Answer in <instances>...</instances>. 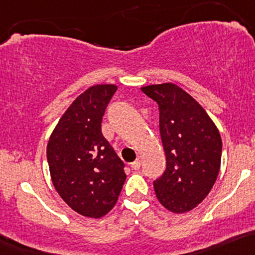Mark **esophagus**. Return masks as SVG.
I'll return each instance as SVG.
<instances>
[{
    "label": "esophagus",
    "mask_w": 255,
    "mask_h": 255,
    "mask_svg": "<svg viewBox=\"0 0 255 255\" xmlns=\"http://www.w3.org/2000/svg\"><path fill=\"white\" fill-rule=\"evenodd\" d=\"M130 167H132V169L134 170H138L139 168H140V161L139 159H136V161H134L130 163Z\"/></svg>",
    "instance_id": "34e87169"
}]
</instances>
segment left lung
<instances>
[{"label":"left lung","mask_w":255,"mask_h":255,"mask_svg":"<svg viewBox=\"0 0 255 255\" xmlns=\"http://www.w3.org/2000/svg\"><path fill=\"white\" fill-rule=\"evenodd\" d=\"M141 91L158 104L167 159L164 173L153 181L156 197L173 213H185L205 200L217 180L222 136L205 109L174 83Z\"/></svg>","instance_id":"8db88e82"}]
</instances>
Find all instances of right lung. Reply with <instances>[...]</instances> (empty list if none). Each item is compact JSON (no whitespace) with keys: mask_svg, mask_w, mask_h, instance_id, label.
Masks as SVG:
<instances>
[{"mask_svg":"<svg viewBox=\"0 0 255 255\" xmlns=\"http://www.w3.org/2000/svg\"><path fill=\"white\" fill-rule=\"evenodd\" d=\"M115 85L89 87L69 106L47 145L50 178L70 208L102 218L114 208L126 180L125 163L102 133Z\"/></svg>","mask_w":255,"mask_h":255,"instance_id":"obj_1","label":"right lung"}]
</instances>
